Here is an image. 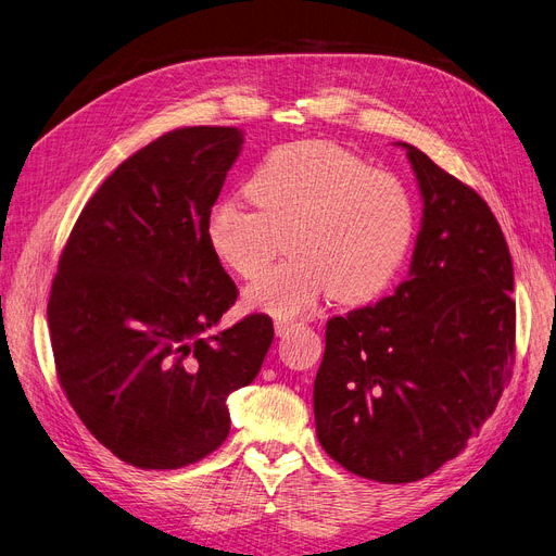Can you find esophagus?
<instances>
[{
    "label": "esophagus",
    "instance_id": "obj_1",
    "mask_svg": "<svg viewBox=\"0 0 556 556\" xmlns=\"http://www.w3.org/2000/svg\"><path fill=\"white\" fill-rule=\"evenodd\" d=\"M295 325H298V323H293V320H277V323H275V332H277V337H286V334H289V332L293 330Z\"/></svg>",
    "mask_w": 556,
    "mask_h": 556
}]
</instances>
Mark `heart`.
I'll use <instances>...</instances> for the list:
<instances>
[{"label": "heart", "instance_id": "b5f03b06", "mask_svg": "<svg viewBox=\"0 0 556 556\" xmlns=\"http://www.w3.org/2000/svg\"><path fill=\"white\" fill-rule=\"evenodd\" d=\"M250 199L222 197L205 215L213 254L254 277L286 233L289 261L244 289V306L295 318L332 295L345 304L378 298L405 263L417 233V201L389 172L332 141H293L252 172Z\"/></svg>", "mask_w": 556, "mask_h": 556}]
</instances>
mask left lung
I'll list each match as a JSON object with an SVG mask.
<instances>
[{
    "instance_id": "1",
    "label": "left lung",
    "mask_w": 556,
    "mask_h": 556,
    "mask_svg": "<svg viewBox=\"0 0 556 556\" xmlns=\"http://www.w3.org/2000/svg\"><path fill=\"white\" fill-rule=\"evenodd\" d=\"M424 199L394 295L327 320L316 433L357 477L413 483L456 458L495 413L516 362L506 238L490 205L401 143Z\"/></svg>"
}]
</instances>
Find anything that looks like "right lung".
Returning a JSON list of instances; mask_svg holds the SVG:
<instances>
[{"label":"right lung","instance_id":"obj_1","mask_svg":"<svg viewBox=\"0 0 556 556\" xmlns=\"http://www.w3.org/2000/svg\"><path fill=\"white\" fill-rule=\"evenodd\" d=\"M242 149L238 128L151 141L79 213L48 302L56 378L89 433L139 469L192 465L226 440V396L275 339L250 314L211 332L238 289L205 240V215Z\"/></svg>","mask_w":556,"mask_h":556}]
</instances>
